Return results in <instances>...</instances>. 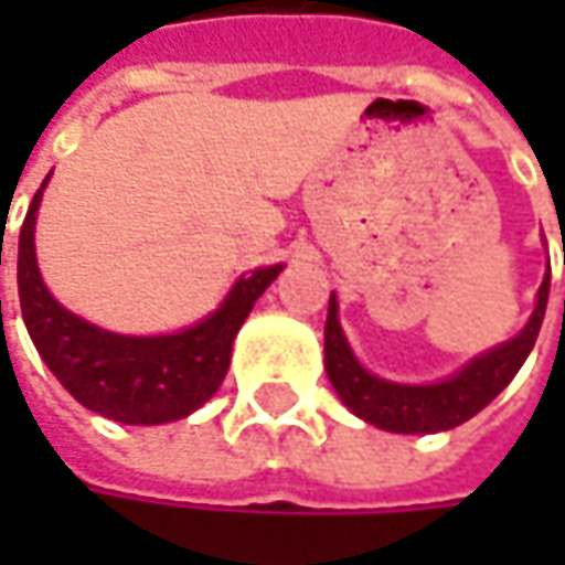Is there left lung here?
<instances>
[{
  "label": "left lung",
  "instance_id": "1",
  "mask_svg": "<svg viewBox=\"0 0 565 565\" xmlns=\"http://www.w3.org/2000/svg\"><path fill=\"white\" fill-rule=\"evenodd\" d=\"M547 295H551V267L537 289V305L529 317L525 330L510 342L490 349L484 355L471 359L449 380L440 383H393V380L374 377L364 371L359 359L352 355L345 333L339 327L337 295H330V311H327V327H323V364L327 377L359 418L374 424L380 430L393 434H437L449 430L456 424L475 418L484 405L497 399L510 380L519 374L529 352L534 349V339L541 333L544 311H547Z\"/></svg>",
  "mask_w": 565,
  "mask_h": 565
}]
</instances>
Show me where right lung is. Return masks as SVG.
<instances>
[{
    "label": "right lung",
    "mask_w": 565,
    "mask_h": 565,
    "mask_svg": "<svg viewBox=\"0 0 565 565\" xmlns=\"http://www.w3.org/2000/svg\"><path fill=\"white\" fill-rule=\"evenodd\" d=\"M46 182L33 194L18 238V295L36 352L84 408L109 422L166 424L188 418L220 390L235 333L282 264L242 276L213 315L182 333L121 337L99 330L65 311L43 286L33 254V226Z\"/></svg>",
    "instance_id": "obj_1"
}]
</instances>
